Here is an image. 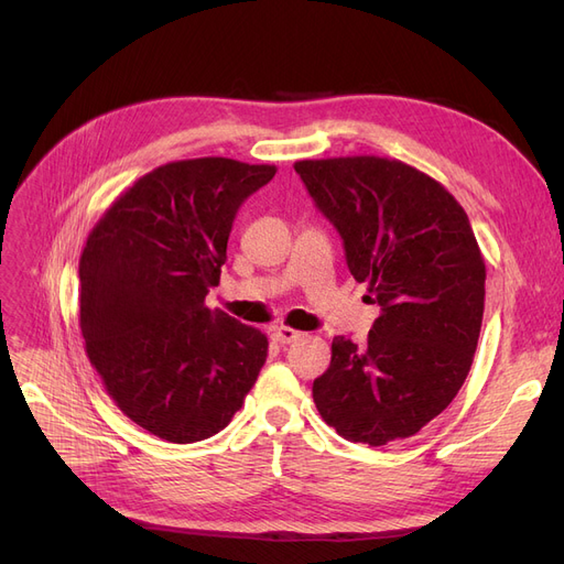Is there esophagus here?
Listing matches in <instances>:
<instances>
[{"label": "esophagus", "instance_id": "obj_1", "mask_svg": "<svg viewBox=\"0 0 564 564\" xmlns=\"http://www.w3.org/2000/svg\"><path fill=\"white\" fill-rule=\"evenodd\" d=\"M274 338H276L281 345H290V343L302 340L304 334L297 332V329H290V327H276V329H274Z\"/></svg>", "mask_w": 564, "mask_h": 564}]
</instances>
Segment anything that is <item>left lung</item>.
Wrapping results in <instances>:
<instances>
[{"label": "left lung", "instance_id": "obj_1", "mask_svg": "<svg viewBox=\"0 0 564 564\" xmlns=\"http://www.w3.org/2000/svg\"><path fill=\"white\" fill-rule=\"evenodd\" d=\"M294 171L381 308L364 345L334 338L332 366L313 381L319 416L368 446L413 436L453 402L480 338L487 272L464 207L400 160H302Z\"/></svg>", "mask_w": 564, "mask_h": 564}]
</instances>
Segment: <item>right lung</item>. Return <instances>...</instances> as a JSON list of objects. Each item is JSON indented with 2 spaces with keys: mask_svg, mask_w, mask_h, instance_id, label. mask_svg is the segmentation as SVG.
<instances>
[{
  "mask_svg": "<svg viewBox=\"0 0 564 564\" xmlns=\"http://www.w3.org/2000/svg\"><path fill=\"white\" fill-rule=\"evenodd\" d=\"M276 166L228 158L158 166L113 200L79 258L88 361L130 421L171 443L221 432L267 359V336L205 306L240 205Z\"/></svg>",
  "mask_w": 564,
  "mask_h": 564,
  "instance_id": "1",
  "label": "right lung"
}]
</instances>
